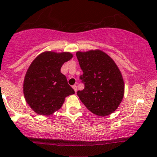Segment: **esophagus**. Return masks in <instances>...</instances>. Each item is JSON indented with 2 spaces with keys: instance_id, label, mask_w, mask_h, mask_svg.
Returning <instances> with one entry per match:
<instances>
[{
  "instance_id": "34e87169",
  "label": "esophagus",
  "mask_w": 157,
  "mask_h": 157,
  "mask_svg": "<svg viewBox=\"0 0 157 157\" xmlns=\"http://www.w3.org/2000/svg\"><path fill=\"white\" fill-rule=\"evenodd\" d=\"M72 88L74 89V90H75V92H77V86H75V85H74V86H72Z\"/></svg>"
}]
</instances>
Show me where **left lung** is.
<instances>
[{
    "label": "left lung",
    "mask_w": 157,
    "mask_h": 157,
    "mask_svg": "<svg viewBox=\"0 0 157 157\" xmlns=\"http://www.w3.org/2000/svg\"><path fill=\"white\" fill-rule=\"evenodd\" d=\"M85 88L77 95L86 107L97 116H108L120 105L124 96V81L116 63L100 50L77 52Z\"/></svg>",
    "instance_id": "8db88e82"
}]
</instances>
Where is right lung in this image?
Wrapping results in <instances>:
<instances>
[{"mask_svg":"<svg viewBox=\"0 0 157 157\" xmlns=\"http://www.w3.org/2000/svg\"><path fill=\"white\" fill-rule=\"evenodd\" d=\"M72 57L70 52H45L32 61L25 75L23 94L35 112L52 114L62 107L66 97L75 94L60 72L63 64Z\"/></svg>","mask_w":157,"mask_h":157,"instance_id":"right-lung-1","label":"right lung"}]
</instances>
